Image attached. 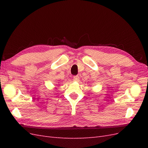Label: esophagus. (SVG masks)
<instances>
[{
    "mask_svg": "<svg viewBox=\"0 0 148 148\" xmlns=\"http://www.w3.org/2000/svg\"><path fill=\"white\" fill-rule=\"evenodd\" d=\"M73 80L75 82H79V77H78V76H74Z\"/></svg>",
    "mask_w": 148,
    "mask_h": 148,
    "instance_id": "obj_1",
    "label": "esophagus"
}]
</instances>
